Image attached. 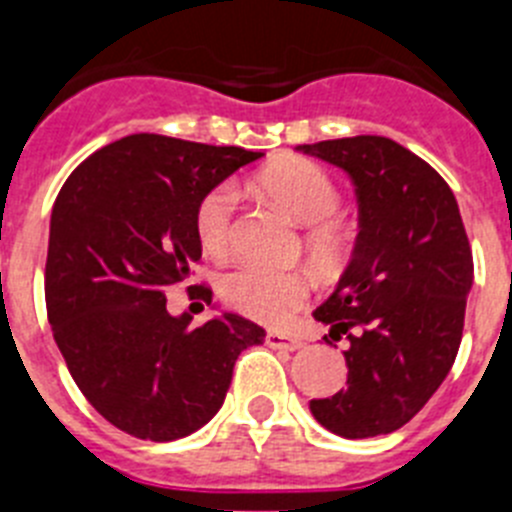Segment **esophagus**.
Listing matches in <instances>:
<instances>
[{
	"label": "esophagus",
	"instance_id": "34e87169",
	"mask_svg": "<svg viewBox=\"0 0 512 512\" xmlns=\"http://www.w3.org/2000/svg\"><path fill=\"white\" fill-rule=\"evenodd\" d=\"M266 346L271 348H284V351H300L305 343L297 336H287V333H277V330H269L266 333Z\"/></svg>",
	"mask_w": 512,
	"mask_h": 512
}]
</instances>
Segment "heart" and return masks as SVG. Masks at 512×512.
Segmentation results:
<instances>
[{"label":"heart","mask_w":512,"mask_h":512,"mask_svg":"<svg viewBox=\"0 0 512 512\" xmlns=\"http://www.w3.org/2000/svg\"><path fill=\"white\" fill-rule=\"evenodd\" d=\"M256 187L282 205L302 228V251L318 271H338L354 251V225L338 215L341 189L333 176L307 158H282L256 176ZM238 192L233 184H217L205 194L194 212V228L202 248L225 256L233 248V225ZM220 297L230 310L266 325H284L310 297V284L300 271L266 269L259 264H238L225 271Z\"/></svg>","instance_id":"heart-1"}]
</instances>
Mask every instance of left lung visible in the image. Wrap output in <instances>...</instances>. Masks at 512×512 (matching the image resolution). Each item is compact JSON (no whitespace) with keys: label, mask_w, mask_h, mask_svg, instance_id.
I'll return each mask as SVG.
<instances>
[{"label":"left lung","mask_w":512,"mask_h":512,"mask_svg":"<svg viewBox=\"0 0 512 512\" xmlns=\"http://www.w3.org/2000/svg\"><path fill=\"white\" fill-rule=\"evenodd\" d=\"M354 179L359 238L336 292L312 312L325 343L348 341L346 390L312 400L343 438L392 433L423 410L459 354L474 261L443 176L382 135L302 146Z\"/></svg>","instance_id":"left-lung-1"}]
</instances>
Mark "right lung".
I'll return each mask as SVG.
<instances>
[{
  "instance_id": "add662e5",
  "label": "right lung",
  "mask_w": 512,
  "mask_h": 512,
  "mask_svg": "<svg viewBox=\"0 0 512 512\" xmlns=\"http://www.w3.org/2000/svg\"><path fill=\"white\" fill-rule=\"evenodd\" d=\"M264 153L138 133L81 161L51 215L45 307L63 361L89 405L143 441H176L220 410L233 366L266 330L225 312L171 318L202 243L194 212L212 187ZM189 297L210 302L207 284Z\"/></svg>"
}]
</instances>
